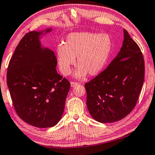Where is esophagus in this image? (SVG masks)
<instances>
[{"label":"esophagus","mask_w":155,"mask_h":155,"mask_svg":"<svg viewBox=\"0 0 155 155\" xmlns=\"http://www.w3.org/2000/svg\"><path fill=\"white\" fill-rule=\"evenodd\" d=\"M76 85H78V83L77 82H71V86L72 88L74 87Z\"/></svg>","instance_id":"34e87169"}]
</instances>
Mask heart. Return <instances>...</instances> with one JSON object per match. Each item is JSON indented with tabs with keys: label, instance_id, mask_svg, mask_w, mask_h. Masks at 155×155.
Returning a JSON list of instances; mask_svg holds the SVG:
<instances>
[{
	"label": "heart",
	"instance_id": "1",
	"mask_svg": "<svg viewBox=\"0 0 155 155\" xmlns=\"http://www.w3.org/2000/svg\"><path fill=\"white\" fill-rule=\"evenodd\" d=\"M112 49V38L107 34L91 32H72L67 36L64 44L56 48V60L61 72L69 75L72 67L78 65L73 74L82 79L88 73L97 75L104 69Z\"/></svg>",
	"mask_w": 155,
	"mask_h": 155
}]
</instances>
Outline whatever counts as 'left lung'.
I'll return each instance as SVG.
<instances>
[{
    "label": "left lung",
    "instance_id": "obj_1",
    "mask_svg": "<svg viewBox=\"0 0 155 155\" xmlns=\"http://www.w3.org/2000/svg\"><path fill=\"white\" fill-rule=\"evenodd\" d=\"M123 45L104 71L85 84L86 105L94 120L118 121L137 104L144 80V61L137 44L125 29Z\"/></svg>",
    "mask_w": 155,
    "mask_h": 155
}]
</instances>
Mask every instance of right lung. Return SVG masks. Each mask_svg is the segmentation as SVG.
<instances>
[{
  "label": "right lung",
  "mask_w": 155,
  "mask_h": 155,
  "mask_svg": "<svg viewBox=\"0 0 155 155\" xmlns=\"http://www.w3.org/2000/svg\"><path fill=\"white\" fill-rule=\"evenodd\" d=\"M51 31H32L19 43L7 69V82L21 119L39 128L55 126L63 114L70 83L56 69L54 52L40 39Z\"/></svg>",
  "instance_id": "add662e5"
}]
</instances>
